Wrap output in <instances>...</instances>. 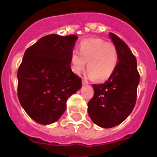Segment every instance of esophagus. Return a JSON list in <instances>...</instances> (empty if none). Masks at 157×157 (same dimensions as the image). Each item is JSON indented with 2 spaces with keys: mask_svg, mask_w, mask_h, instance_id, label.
<instances>
[{
  "mask_svg": "<svg viewBox=\"0 0 157 157\" xmlns=\"http://www.w3.org/2000/svg\"><path fill=\"white\" fill-rule=\"evenodd\" d=\"M82 85H83V86H86V85H89V82L86 81V79H83V80H82Z\"/></svg>",
  "mask_w": 157,
  "mask_h": 157,
  "instance_id": "1",
  "label": "esophagus"
}]
</instances>
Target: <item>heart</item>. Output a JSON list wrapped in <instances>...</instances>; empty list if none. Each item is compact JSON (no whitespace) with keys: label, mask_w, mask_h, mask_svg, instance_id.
Returning a JSON list of instances; mask_svg holds the SVG:
<instances>
[{"label":"heart","mask_w":157,"mask_h":157,"mask_svg":"<svg viewBox=\"0 0 157 157\" xmlns=\"http://www.w3.org/2000/svg\"><path fill=\"white\" fill-rule=\"evenodd\" d=\"M71 71L81 73L86 63L90 78L103 81L109 79L117 68L118 54L115 45L101 39H86L79 46V53L73 50L70 56Z\"/></svg>","instance_id":"heart-1"}]
</instances>
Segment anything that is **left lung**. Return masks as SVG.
<instances>
[{
    "instance_id": "1",
    "label": "left lung",
    "mask_w": 157,
    "mask_h": 157,
    "mask_svg": "<svg viewBox=\"0 0 157 157\" xmlns=\"http://www.w3.org/2000/svg\"><path fill=\"white\" fill-rule=\"evenodd\" d=\"M109 36L118 54L117 68L104 83L93 85L94 94L88 103L92 121L106 129L120 124L131 113L140 80L136 58L128 45L113 33Z\"/></svg>"
}]
</instances>
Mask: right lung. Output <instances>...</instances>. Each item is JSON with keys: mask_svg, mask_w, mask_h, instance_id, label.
<instances>
[{"mask_svg": "<svg viewBox=\"0 0 157 157\" xmlns=\"http://www.w3.org/2000/svg\"><path fill=\"white\" fill-rule=\"evenodd\" d=\"M77 36H45L28 48L18 70V97L29 117L40 124L57 121L67 98L81 88L70 56Z\"/></svg>", "mask_w": 157, "mask_h": 157, "instance_id": "add662e5", "label": "right lung"}]
</instances>
